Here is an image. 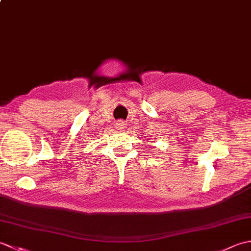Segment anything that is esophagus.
Here are the masks:
<instances>
[{"mask_svg":"<svg viewBox=\"0 0 251 251\" xmlns=\"http://www.w3.org/2000/svg\"><path fill=\"white\" fill-rule=\"evenodd\" d=\"M125 126H126V124H125L124 121H117L115 123V127H116L117 129H120V130L125 129Z\"/></svg>","mask_w":251,"mask_h":251,"instance_id":"1","label":"esophagus"}]
</instances>
